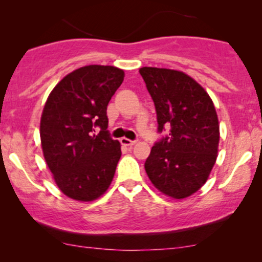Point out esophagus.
I'll return each mask as SVG.
<instances>
[{
	"instance_id": "1",
	"label": "esophagus",
	"mask_w": 262,
	"mask_h": 262,
	"mask_svg": "<svg viewBox=\"0 0 262 262\" xmlns=\"http://www.w3.org/2000/svg\"><path fill=\"white\" fill-rule=\"evenodd\" d=\"M120 142H121V144H124V145L132 146V145L136 144V142H137V141H132V139H128V138L123 137V138H120Z\"/></svg>"
}]
</instances>
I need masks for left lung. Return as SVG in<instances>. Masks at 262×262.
<instances>
[{
	"label": "left lung",
	"mask_w": 262,
	"mask_h": 262,
	"mask_svg": "<svg viewBox=\"0 0 262 262\" xmlns=\"http://www.w3.org/2000/svg\"><path fill=\"white\" fill-rule=\"evenodd\" d=\"M155 105L157 130L169 128L151 148L144 167L155 187L175 199L205 184L217 159L220 125L209 94L182 71L139 69Z\"/></svg>",
	"instance_id": "8db88e82"
}]
</instances>
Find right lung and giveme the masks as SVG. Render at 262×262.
<instances>
[{
	"label": "right lung",
	"instance_id": "add662e5",
	"mask_svg": "<svg viewBox=\"0 0 262 262\" xmlns=\"http://www.w3.org/2000/svg\"><path fill=\"white\" fill-rule=\"evenodd\" d=\"M123 80L116 67L87 66L50 93L40 120L41 148L57 186L71 199L92 202L113 180L121 150L107 130V105Z\"/></svg>",
	"mask_w": 262,
	"mask_h": 262
}]
</instances>
